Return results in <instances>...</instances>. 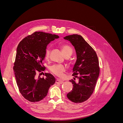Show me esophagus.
Wrapping results in <instances>:
<instances>
[{"label": "esophagus", "mask_w": 123, "mask_h": 123, "mask_svg": "<svg viewBox=\"0 0 123 123\" xmlns=\"http://www.w3.org/2000/svg\"><path fill=\"white\" fill-rule=\"evenodd\" d=\"M55 83H57V84H61L63 83V81L62 80H59V79H57L56 80Z\"/></svg>", "instance_id": "34e87169"}]
</instances>
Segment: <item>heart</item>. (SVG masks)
Here are the masks:
<instances>
[{"instance_id":"heart-1","label":"heart","mask_w":123,"mask_h":123,"mask_svg":"<svg viewBox=\"0 0 123 123\" xmlns=\"http://www.w3.org/2000/svg\"><path fill=\"white\" fill-rule=\"evenodd\" d=\"M61 50L62 53L64 55L67 54L71 55L73 53V49L68 44H62L61 46ZM50 48L47 47L44 52V57L46 59H48L50 54ZM50 71L54 75L58 77H62L64 75V72L66 71V67L62 65H54L51 66Z\"/></svg>"}]
</instances>
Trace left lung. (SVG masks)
I'll list each match as a JSON object with an SVG mask.
<instances>
[{"instance_id": "1", "label": "left lung", "mask_w": 123, "mask_h": 123, "mask_svg": "<svg viewBox=\"0 0 123 123\" xmlns=\"http://www.w3.org/2000/svg\"><path fill=\"white\" fill-rule=\"evenodd\" d=\"M75 48L77 59L73 69L72 75L79 79L70 81L73 84L72 90L67 96L75 103L87 100L94 91L99 74V62L97 54L81 36L73 34L65 36Z\"/></svg>"}]
</instances>
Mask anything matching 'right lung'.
<instances>
[{"instance_id":"1","label":"right lung","mask_w":123,"mask_h":123,"mask_svg":"<svg viewBox=\"0 0 123 123\" xmlns=\"http://www.w3.org/2000/svg\"><path fill=\"white\" fill-rule=\"evenodd\" d=\"M58 37L55 34L35 32L18 44L13 70L20 93L30 102L42 100L55 82V77L50 73H45V77L38 79L36 75L45 69L43 61L47 44Z\"/></svg>"}]
</instances>
